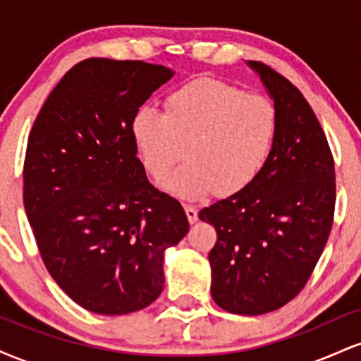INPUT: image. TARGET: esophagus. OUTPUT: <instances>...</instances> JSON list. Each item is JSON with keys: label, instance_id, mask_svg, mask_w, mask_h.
<instances>
[{"label": "esophagus", "instance_id": "esophagus-1", "mask_svg": "<svg viewBox=\"0 0 361 361\" xmlns=\"http://www.w3.org/2000/svg\"><path fill=\"white\" fill-rule=\"evenodd\" d=\"M185 212H186V217H188L190 224H195L198 221V210L195 205H185Z\"/></svg>", "mask_w": 361, "mask_h": 361}]
</instances>
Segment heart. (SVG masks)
Listing matches in <instances>:
<instances>
[{
  "instance_id": "obj_1",
  "label": "heart",
  "mask_w": 361,
  "mask_h": 361,
  "mask_svg": "<svg viewBox=\"0 0 361 361\" xmlns=\"http://www.w3.org/2000/svg\"><path fill=\"white\" fill-rule=\"evenodd\" d=\"M166 109L140 106L132 135L154 180L168 176L185 154L188 163L166 181V188L183 198L204 197L212 188L229 195L251 183L270 154L279 126L268 98L219 80L181 86Z\"/></svg>"
}]
</instances>
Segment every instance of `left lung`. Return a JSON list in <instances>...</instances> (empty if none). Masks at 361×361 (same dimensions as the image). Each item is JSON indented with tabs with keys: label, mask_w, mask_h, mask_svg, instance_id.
I'll return each instance as SVG.
<instances>
[{
	"label": "left lung",
	"mask_w": 361,
	"mask_h": 361,
	"mask_svg": "<svg viewBox=\"0 0 361 361\" xmlns=\"http://www.w3.org/2000/svg\"><path fill=\"white\" fill-rule=\"evenodd\" d=\"M259 74L276 110L263 168L238 193L200 210L217 243L209 252L212 299L231 314L259 316L295 299L329 238L336 204L334 159L304 94L270 66Z\"/></svg>",
	"instance_id": "obj_1"
}]
</instances>
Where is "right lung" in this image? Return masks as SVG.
Returning <instances> with one entry per match:
<instances>
[{"label": "right lung", "instance_id": "1", "mask_svg": "<svg viewBox=\"0 0 361 361\" xmlns=\"http://www.w3.org/2000/svg\"><path fill=\"white\" fill-rule=\"evenodd\" d=\"M164 66L91 57L51 91L28 135L23 204L40 256L78 305L135 312L163 292V255L188 233L183 207L149 183L132 118Z\"/></svg>", "mask_w": 361, "mask_h": 361}]
</instances>
